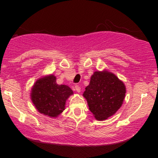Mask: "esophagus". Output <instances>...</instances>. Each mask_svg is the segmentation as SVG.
Wrapping results in <instances>:
<instances>
[{"instance_id": "esophagus-1", "label": "esophagus", "mask_w": 158, "mask_h": 158, "mask_svg": "<svg viewBox=\"0 0 158 158\" xmlns=\"http://www.w3.org/2000/svg\"><path fill=\"white\" fill-rule=\"evenodd\" d=\"M75 90H77V93H80L81 92V88L79 86H78V85H76L75 86Z\"/></svg>"}]
</instances>
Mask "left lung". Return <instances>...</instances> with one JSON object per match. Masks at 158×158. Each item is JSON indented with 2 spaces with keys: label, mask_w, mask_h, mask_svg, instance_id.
<instances>
[{
  "label": "left lung",
  "mask_w": 158,
  "mask_h": 158,
  "mask_svg": "<svg viewBox=\"0 0 158 158\" xmlns=\"http://www.w3.org/2000/svg\"><path fill=\"white\" fill-rule=\"evenodd\" d=\"M126 88L123 81L108 70L95 71L85 88L83 97L96 119L106 120L122 106Z\"/></svg>",
  "instance_id": "8db88e82"
}]
</instances>
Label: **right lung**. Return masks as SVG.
<instances>
[{
    "instance_id": "1",
    "label": "right lung",
    "mask_w": 158,
    "mask_h": 158,
    "mask_svg": "<svg viewBox=\"0 0 158 158\" xmlns=\"http://www.w3.org/2000/svg\"><path fill=\"white\" fill-rule=\"evenodd\" d=\"M73 92L66 85H58L52 74L38 79L32 87L30 97L36 110L45 116L56 118L65 109L67 99Z\"/></svg>"
}]
</instances>
